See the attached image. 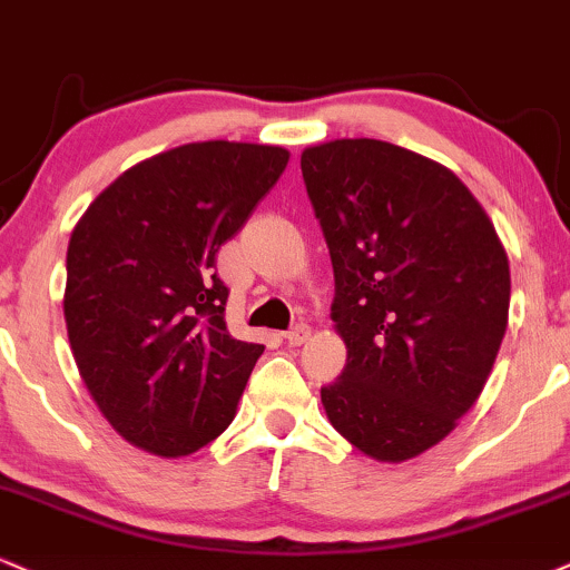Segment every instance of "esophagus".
Segmentation results:
<instances>
[{
  "instance_id": "obj_1",
  "label": "esophagus",
  "mask_w": 570,
  "mask_h": 570,
  "mask_svg": "<svg viewBox=\"0 0 570 570\" xmlns=\"http://www.w3.org/2000/svg\"><path fill=\"white\" fill-rule=\"evenodd\" d=\"M309 336H312L309 325L298 323V325H293V327H291V331H287V333H285V341H287V344H291V346H301V344H304V341H306V338H309Z\"/></svg>"
}]
</instances>
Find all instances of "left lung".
<instances>
[{
  "mask_svg": "<svg viewBox=\"0 0 570 570\" xmlns=\"http://www.w3.org/2000/svg\"><path fill=\"white\" fill-rule=\"evenodd\" d=\"M331 250V317L346 344L320 390L336 432L379 461L438 445L483 392L507 331L510 261L443 165L373 138L301 154Z\"/></svg>",
  "mask_w": 570,
  "mask_h": 570,
  "instance_id": "1",
  "label": "left lung"
}]
</instances>
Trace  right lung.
<instances>
[{"label": "right lung", "instance_id": "1", "mask_svg": "<svg viewBox=\"0 0 570 570\" xmlns=\"http://www.w3.org/2000/svg\"><path fill=\"white\" fill-rule=\"evenodd\" d=\"M203 140L125 170L73 226L63 314L79 376L127 443L189 456L232 424L261 344L226 327L216 253L287 165Z\"/></svg>", "mask_w": 570, "mask_h": 570}]
</instances>
